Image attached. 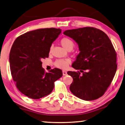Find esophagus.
Segmentation results:
<instances>
[{"mask_svg": "<svg viewBox=\"0 0 125 125\" xmlns=\"http://www.w3.org/2000/svg\"><path fill=\"white\" fill-rule=\"evenodd\" d=\"M62 74L64 76H65V75H67V72L65 71H62Z\"/></svg>", "mask_w": 125, "mask_h": 125, "instance_id": "obj_1", "label": "esophagus"}]
</instances>
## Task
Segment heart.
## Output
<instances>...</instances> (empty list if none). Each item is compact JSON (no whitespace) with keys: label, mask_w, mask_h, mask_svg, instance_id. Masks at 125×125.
I'll return each mask as SVG.
<instances>
[{"label":"heart","mask_w":125,"mask_h":125,"mask_svg":"<svg viewBox=\"0 0 125 125\" xmlns=\"http://www.w3.org/2000/svg\"><path fill=\"white\" fill-rule=\"evenodd\" d=\"M60 43L64 48L67 50H72L75 46V44L71 39L64 37L62 38L60 40ZM52 46H51L49 49V52H52ZM71 60L69 59H57L54 62V65L56 67L61 69H66L68 67Z\"/></svg>","instance_id":"1"}]
</instances>
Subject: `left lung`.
I'll list each match as a JSON object with an SVG mask.
<instances>
[{
	"label": "left lung",
	"instance_id": "8db88e82",
	"mask_svg": "<svg viewBox=\"0 0 125 125\" xmlns=\"http://www.w3.org/2000/svg\"><path fill=\"white\" fill-rule=\"evenodd\" d=\"M64 34L77 42L80 51L72 65L80 71L67 72L73 78L71 92L86 101L99 99L111 84L117 70V54L111 40L104 31L93 27L67 30Z\"/></svg>",
	"mask_w": 125,
	"mask_h": 125
}]
</instances>
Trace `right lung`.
I'll use <instances>...</instances> for the list:
<instances>
[{"instance_id":"1","label":"right lung","mask_w":125,"mask_h":125,"mask_svg":"<svg viewBox=\"0 0 125 125\" xmlns=\"http://www.w3.org/2000/svg\"><path fill=\"white\" fill-rule=\"evenodd\" d=\"M60 29H40L28 31L14 41L9 54L10 68L17 89L32 99L52 93L55 81L62 76L58 68L46 73L42 61L49 57V49L61 33Z\"/></svg>"}]
</instances>
